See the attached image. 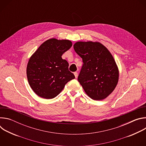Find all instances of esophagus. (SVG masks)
Masks as SVG:
<instances>
[{"instance_id": "34e87169", "label": "esophagus", "mask_w": 146, "mask_h": 146, "mask_svg": "<svg viewBox=\"0 0 146 146\" xmlns=\"http://www.w3.org/2000/svg\"><path fill=\"white\" fill-rule=\"evenodd\" d=\"M74 74L75 77H76V78H77V76H78V73L76 72H74Z\"/></svg>"}]
</instances>
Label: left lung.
<instances>
[{"instance_id":"1","label":"left lung","mask_w":146,"mask_h":146,"mask_svg":"<svg viewBox=\"0 0 146 146\" xmlns=\"http://www.w3.org/2000/svg\"><path fill=\"white\" fill-rule=\"evenodd\" d=\"M73 48L82 58L83 65L78 81L91 99L101 100L114 90L119 70L108 49L99 42L77 41Z\"/></svg>"}]
</instances>
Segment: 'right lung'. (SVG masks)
I'll return each instance as SVG.
<instances>
[{
  "label": "right lung",
  "mask_w": 146,
  "mask_h": 146,
  "mask_svg": "<svg viewBox=\"0 0 146 146\" xmlns=\"http://www.w3.org/2000/svg\"><path fill=\"white\" fill-rule=\"evenodd\" d=\"M72 46L69 40L52 38L41 44L29 59L27 75L29 84L38 96L56 97L66 83L75 78L62 55Z\"/></svg>",
  "instance_id": "obj_1"
}]
</instances>
